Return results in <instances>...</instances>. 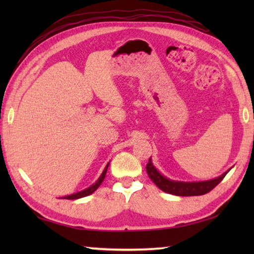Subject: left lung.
Returning a JSON list of instances; mask_svg holds the SVG:
<instances>
[{
  "mask_svg": "<svg viewBox=\"0 0 254 254\" xmlns=\"http://www.w3.org/2000/svg\"><path fill=\"white\" fill-rule=\"evenodd\" d=\"M147 173L149 175L150 179L157 185V186L161 189V190L168 192V194H173L176 196H199L205 195L212 190L220 184L229 170L226 173L220 176L218 178H215L208 182H200V183H180V182H173V180L167 179L163 177L162 175L159 174V171L154 168L151 159H149L147 163Z\"/></svg>",
  "mask_w": 254,
  "mask_h": 254,
  "instance_id": "1",
  "label": "left lung"
}]
</instances>
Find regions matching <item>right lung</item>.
Listing matches in <instances>:
<instances>
[{
    "mask_svg": "<svg viewBox=\"0 0 254 254\" xmlns=\"http://www.w3.org/2000/svg\"><path fill=\"white\" fill-rule=\"evenodd\" d=\"M107 167H109V165L106 166V168L104 169V171H103V174L101 175V177L98 178L97 182L92 185L91 187H88L87 189H85V190H81L79 192H76V194H72V195H69V196H65L64 197V199H77V198H81V197H85V196H88L93 194L94 191L96 190V189L101 186V184L103 183V180H104L105 178V175H106V171H107Z\"/></svg>",
    "mask_w": 254,
    "mask_h": 254,
    "instance_id": "right-lung-1",
    "label": "right lung"
}]
</instances>
